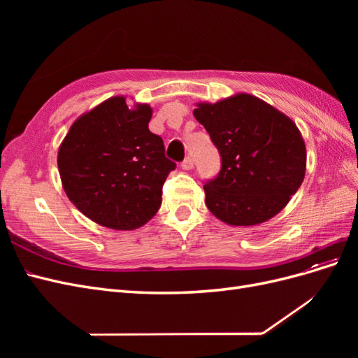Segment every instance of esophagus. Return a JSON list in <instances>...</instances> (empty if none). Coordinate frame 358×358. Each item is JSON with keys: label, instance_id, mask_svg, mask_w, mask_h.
Segmentation results:
<instances>
[{"label": "esophagus", "instance_id": "1", "mask_svg": "<svg viewBox=\"0 0 358 358\" xmlns=\"http://www.w3.org/2000/svg\"><path fill=\"white\" fill-rule=\"evenodd\" d=\"M180 167H182L183 170H191V169L194 167V161H192V158H191V157H187L185 159H183V162L180 164Z\"/></svg>", "mask_w": 358, "mask_h": 358}]
</instances>
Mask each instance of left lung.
Listing matches in <instances>:
<instances>
[{
    "instance_id": "left-lung-1",
    "label": "left lung",
    "mask_w": 358,
    "mask_h": 358,
    "mask_svg": "<svg viewBox=\"0 0 358 358\" xmlns=\"http://www.w3.org/2000/svg\"><path fill=\"white\" fill-rule=\"evenodd\" d=\"M194 116L221 155L204 185L206 206L222 222L249 227L282 210L306 173V146L292 119L251 94L200 101Z\"/></svg>"
}]
</instances>
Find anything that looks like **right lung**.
<instances>
[{
    "instance_id": "add662e5",
    "label": "right lung",
    "mask_w": 358,
    "mask_h": 358,
    "mask_svg": "<svg viewBox=\"0 0 358 358\" xmlns=\"http://www.w3.org/2000/svg\"><path fill=\"white\" fill-rule=\"evenodd\" d=\"M116 95L80 115L58 149V170L70 201L112 230H136L154 218L173 161L149 131L152 107L127 106Z\"/></svg>"
}]
</instances>
